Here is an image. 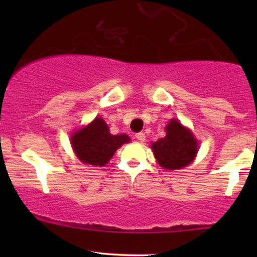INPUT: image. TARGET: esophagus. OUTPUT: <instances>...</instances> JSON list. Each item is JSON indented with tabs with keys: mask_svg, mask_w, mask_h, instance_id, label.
<instances>
[{
	"mask_svg": "<svg viewBox=\"0 0 257 257\" xmlns=\"http://www.w3.org/2000/svg\"><path fill=\"white\" fill-rule=\"evenodd\" d=\"M135 138H137V140L140 141V143H144V141H145V139H146L144 133H137V134H135Z\"/></svg>",
	"mask_w": 257,
	"mask_h": 257,
	"instance_id": "1",
	"label": "esophagus"
}]
</instances>
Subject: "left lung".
Here are the masks:
<instances>
[{
    "label": "left lung",
    "mask_w": 257,
    "mask_h": 257,
    "mask_svg": "<svg viewBox=\"0 0 257 257\" xmlns=\"http://www.w3.org/2000/svg\"><path fill=\"white\" fill-rule=\"evenodd\" d=\"M167 135L152 143L153 155L159 166L168 170L181 169L191 163L198 152V145L192 133L172 119L166 126Z\"/></svg>",
    "instance_id": "8db88e82"
}]
</instances>
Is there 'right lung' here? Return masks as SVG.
I'll return each instance as SVG.
<instances>
[{
	"instance_id": "right-lung-1",
	"label": "right lung",
	"mask_w": 257,
	"mask_h": 257,
	"mask_svg": "<svg viewBox=\"0 0 257 257\" xmlns=\"http://www.w3.org/2000/svg\"><path fill=\"white\" fill-rule=\"evenodd\" d=\"M129 141L131 139L125 134H110L107 124L100 117L71 137V145L79 161L99 167L107 164L117 149Z\"/></svg>"
}]
</instances>
